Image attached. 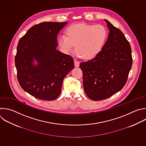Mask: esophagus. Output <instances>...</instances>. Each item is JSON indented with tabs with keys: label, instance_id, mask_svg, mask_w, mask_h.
<instances>
[{
	"label": "esophagus",
	"instance_id": "1",
	"mask_svg": "<svg viewBox=\"0 0 146 146\" xmlns=\"http://www.w3.org/2000/svg\"><path fill=\"white\" fill-rule=\"evenodd\" d=\"M79 65H80V62L74 60V65H75V66L76 67H78Z\"/></svg>",
	"mask_w": 146,
	"mask_h": 146
}]
</instances>
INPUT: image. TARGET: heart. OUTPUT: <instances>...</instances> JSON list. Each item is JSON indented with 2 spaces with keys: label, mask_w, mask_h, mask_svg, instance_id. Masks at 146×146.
Here are the masks:
<instances>
[{
  "label": "heart",
  "mask_w": 146,
  "mask_h": 146,
  "mask_svg": "<svg viewBox=\"0 0 146 146\" xmlns=\"http://www.w3.org/2000/svg\"><path fill=\"white\" fill-rule=\"evenodd\" d=\"M66 34V36L61 35L58 39L62 51L69 53L76 45L78 56L86 60L94 57L101 51L107 37L106 28L100 24L73 25L67 29Z\"/></svg>",
  "instance_id": "obj_1"
}]
</instances>
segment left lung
<instances>
[{
  "label": "left lung",
  "mask_w": 146,
  "mask_h": 146,
  "mask_svg": "<svg viewBox=\"0 0 146 146\" xmlns=\"http://www.w3.org/2000/svg\"><path fill=\"white\" fill-rule=\"evenodd\" d=\"M110 30L102 50L91 60L80 63L83 85L88 98L100 101L120 91L132 67L131 47L124 34L105 19Z\"/></svg>",
  "instance_id": "8db88e82"
}]
</instances>
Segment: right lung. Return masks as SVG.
I'll use <instances>...</instances> for the list:
<instances>
[{"instance_id": "obj_1", "label": "right lung", "mask_w": 146, "mask_h": 146, "mask_svg": "<svg viewBox=\"0 0 146 146\" xmlns=\"http://www.w3.org/2000/svg\"><path fill=\"white\" fill-rule=\"evenodd\" d=\"M67 23L42 22L19 40L15 57L17 78L22 88L36 99H56L65 77L74 68L73 58L56 49L57 35Z\"/></svg>"}]
</instances>
